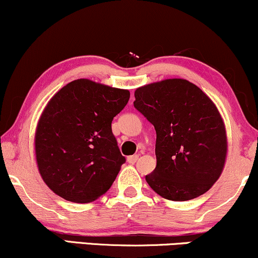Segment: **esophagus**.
Masks as SVG:
<instances>
[{
  "mask_svg": "<svg viewBox=\"0 0 258 258\" xmlns=\"http://www.w3.org/2000/svg\"><path fill=\"white\" fill-rule=\"evenodd\" d=\"M138 159H139V155L135 154V155H130V157H128V159H126V160H128L129 164H135L136 161H138Z\"/></svg>",
  "mask_w": 258,
  "mask_h": 258,
  "instance_id": "1",
  "label": "esophagus"
}]
</instances>
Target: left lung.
I'll list each match as a JSON object with an SVG mask.
<instances>
[{"instance_id":"left-lung-1","label":"left lung","mask_w":258,"mask_h":258,"mask_svg":"<svg viewBox=\"0 0 258 258\" xmlns=\"http://www.w3.org/2000/svg\"><path fill=\"white\" fill-rule=\"evenodd\" d=\"M135 109L157 132V166L148 185L171 201L203 195L224 170L227 136L211 98L184 79L145 85L135 91Z\"/></svg>"}]
</instances>
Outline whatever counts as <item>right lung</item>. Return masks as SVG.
<instances>
[{
    "instance_id": "add662e5",
    "label": "right lung",
    "mask_w": 258,
    "mask_h": 258,
    "mask_svg": "<svg viewBox=\"0 0 258 258\" xmlns=\"http://www.w3.org/2000/svg\"><path fill=\"white\" fill-rule=\"evenodd\" d=\"M129 98L128 90L79 79L50 99L38 120L34 149L40 176L56 195L88 203L110 189L125 163L111 123Z\"/></svg>"
}]
</instances>
